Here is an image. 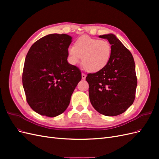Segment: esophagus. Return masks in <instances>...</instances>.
Returning a JSON list of instances; mask_svg holds the SVG:
<instances>
[{
    "label": "esophagus",
    "mask_w": 159,
    "mask_h": 159,
    "mask_svg": "<svg viewBox=\"0 0 159 159\" xmlns=\"http://www.w3.org/2000/svg\"><path fill=\"white\" fill-rule=\"evenodd\" d=\"M81 78H82V80H85L86 78V75L85 74H81Z\"/></svg>",
    "instance_id": "1"
}]
</instances>
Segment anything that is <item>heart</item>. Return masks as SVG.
Listing matches in <instances>:
<instances>
[{"label":"heart","mask_w":159,"mask_h":159,"mask_svg":"<svg viewBox=\"0 0 159 159\" xmlns=\"http://www.w3.org/2000/svg\"><path fill=\"white\" fill-rule=\"evenodd\" d=\"M112 47L109 41L99 40L88 36L80 37L74 47L68 50V59L71 64L80 61L84 68L90 73H96L103 70L111 60Z\"/></svg>","instance_id":"heart-1"}]
</instances>
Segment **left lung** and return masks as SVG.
Here are the masks:
<instances>
[{
	"label": "left lung",
	"mask_w": 159,
	"mask_h": 159,
	"mask_svg": "<svg viewBox=\"0 0 159 159\" xmlns=\"http://www.w3.org/2000/svg\"><path fill=\"white\" fill-rule=\"evenodd\" d=\"M99 38L109 42L112 55L103 70L86 77L89 99L99 113L116 116L125 111L135 98V65L131 53L114 34H104Z\"/></svg>",
	"instance_id": "1"
}]
</instances>
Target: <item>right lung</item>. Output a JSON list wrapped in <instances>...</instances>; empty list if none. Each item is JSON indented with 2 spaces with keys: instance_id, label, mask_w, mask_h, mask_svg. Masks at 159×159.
Masks as SVG:
<instances>
[{
  "instance_id": "add662e5",
  "label": "right lung",
  "mask_w": 159,
  "mask_h": 159,
  "mask_svg": "<svg viewBox=\"0 0 159 159\" xmlns=\"http://www.w3.org/2000/svg\"><path fill=\"white\" fill-rule=\"evenodd\" d=\"M71 37L52 34L34 43L26 56L22 84L27 103L35 112L54 117L64 113L81 80L80 69L70 64Z\"/></svg>"
}]
</instances>
